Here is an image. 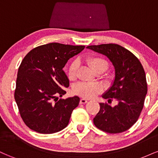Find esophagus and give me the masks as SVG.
Returning <instances> with one entry per match:
<instances>
[{"label": "esophagus", "mask_w": 158, "mask_h": 158, "mask_svg": "<svg viewBox=\"0 0 158 158\" xmlns=\"http://www.w3.org/2000/svg\"><path fill=\"white\" fill-rule=\"evenodd\" d=\"M88 102V100L86 99H80V104H85Z\"/></svg>", "instance_id": "obj_1"}]
</instances>
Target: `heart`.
<instances>
[{"label": "heart", "mask_w": 158, "mask_h": 158, "mask_svg": "<svg viewBox=\"0 0 158 158\" xmlns=\"http://www.w3.org/2000/svg\"><path fill=\"white\" fill-rule=\"evenodd\" d=\"M86 61L96 73H102L108 68V63L106 59L99 56H90L86 59ZM79 63L77 60L73 61L68 68V77L70 80L76 79ZM102 87L98 83L79 82L74 87V91L81 97L92 98L100 93Z\"/></svg>", "instance_id": "heart-1"}]
</instances>
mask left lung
Listing matches in <instances>:
<instances>
[{"label":"left lung","instance_id":"8db88e82","mask_svg":"<svg viewBox=\"0 0 158 158\" xmlns=\"http://www.w3.org/2000/svg\"><path fill=\"white\" fill-rule=\"evenodd\" d=\"M87 48L108 57L114 68V79L102 94V98H112L117 104L111 107L99 103L100 110L94 118L96 127L110 134L129 129L139 118L147 94L146 74L140 61L132 52L120 45L105 44Z\"/></svg>","mask_w":158,"mask_h":158}]
</instances>
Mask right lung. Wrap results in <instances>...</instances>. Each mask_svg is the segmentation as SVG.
<instances>
[{
	"instance_id": "add662e5",
	"label": "right lung",
	"mask_w": 158,
	"mask_h": 158,
	"mask_svg": "<svg viewBox=\"0 0 158 158\" xmlns=\"http://www.w3.org/2000/svg\"><path fill=\"white\" fill-rule=\"evenodd\" d=\"M84 49L50 43L32 49L23 58L18 71L15 99L21 118L30 129L53 134L68 126L80 99L75 96L57 101V96L66 94L64 88L70 84L63 68Z\"/></svg>"
}]
</instances>
